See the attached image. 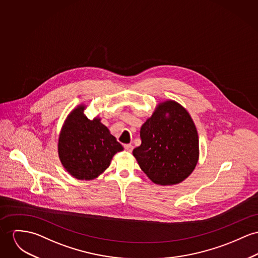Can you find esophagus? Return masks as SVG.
Returning a JSON list of instances; mask_svg holds the SVG:
<instances>
[{"mask_svg":"<svg viewBox=\"0 0 258 258\" xmlns=\"http://www.w3.org/2000/svg\"><path fill=\"white\" fill-rule=\"evenodd\" d=\"M124 150L126 151V152H132L133 151V149H134V146L132 145V144H124Z\"/></svg>","mask_w":258,"mask_h":258,"instance_id":"obj_1","label":"esophagus"}]
</instances>
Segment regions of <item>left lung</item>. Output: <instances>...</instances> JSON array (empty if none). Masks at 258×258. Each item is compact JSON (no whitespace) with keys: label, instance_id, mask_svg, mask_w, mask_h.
Returning a JSON list of instances; mask_svg holds the SVG:
<instances>
[{"label":"left lung","instance_id":"1","mask_svg":"<svg viewBox=\"0 0 258 258\" xmlns=\"http://www.w3.org/2000/svg\"><path fill=\"white\" fill-rule=\"evenodd\" d=\"M141 144L133 151L140 169L154 183L181 182L199 159L198 130L187 110L175 100L158 103L140 128Z\"/></svg>","mask_w":258,"mask_h":258}]
</instances>
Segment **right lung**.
I'll list each match as a JSON object with an SVG mask.
<instances>
[{"instance_id": "obj_1", "label": "right lung", "mask_w": 258, "mask_h": 258, "mask_svg": "<svg viewBox=\"0 0 258 258\" xmlns=\"http://www.w3.org/2000/svg\"><path fill=\"white\" fill-rule=\"evenodd\" d=\"M87 105L80 104L64 119L58 139L59 161L74 178L91 180L110 166L114 155L123 147L96 116L89 119L84 114Z\"/></svg>"}]
</instances>
